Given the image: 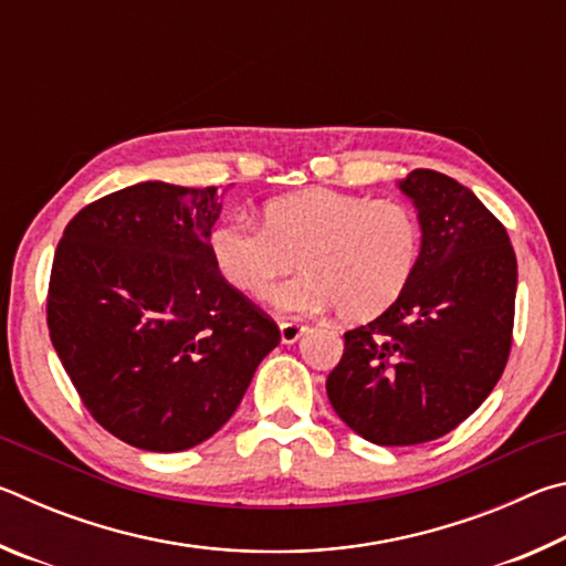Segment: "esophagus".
<instances>
[{"instance_id":"34e87169","label":"esophagus","mask_w":566,"mask_h":566,"mask_svg":"<svg viewBox=\"0 0 566 566\" xmlns=\"http://www.w3.org/2000/svg\"><path fill=\"white\" fill-rule=\"evenodd\" d=\"M306 332V327L302 322H282L280 324V334H282V342L284 344H294L296 339L302 337V334Z\"/></svg>"}]
</instances>
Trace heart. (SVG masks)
<instances>
[{"label": "heart", "mask_w": 566, "mask_h": 566, "mask_svg": "<svg viewBox=\"0 0 566 566\" xmlns=\"http://www.w3.org/2000/svg\"><path fill=\"white\" fill-rule=\"evenodd\" d=\"M219 274L237 292L264 300L300 262L274 302L286 312L337 306L347 322L385 314L411 282L421 256V224L399 199L304 189L272 199L262 227L227 217L209 234Z\"/></svg>", "instance_id": "obj_1"}]
</instances>
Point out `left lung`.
I'll use <instances>...</instances> for the list:
<instances>
[{"label":"left lung","mask_w":566,"mask_h":566,"mask_svg":"<svg viewBox=\"0 0 566 566\" xmlns=\"http://www.w3.org/2000/svg\"><path fill=\"white\" fill-rule=\"evenodd\" d=\"M399 187L419 209L417 272L385 314L344 332L327 377L339 419L381 447L462 424L500 381L514 329L516 256L500 219L442 171L415 169Z\"/></svg>","instance_id":"1"}]
</instances>
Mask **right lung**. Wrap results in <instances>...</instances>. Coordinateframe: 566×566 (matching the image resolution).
Listing matches in <instances>:
<instances>
[{
	"label": "right lung",
	"mask_w": 566,
	"mask_h": 566,
	"mask_svg": "<svg viewBox=\"0 0 566 566\" xmlns=\"http://www.w3.org/2000/svg\"><path fill=\"white\" fill-rule=\"evenodd\" d=\"M217 187L142 181L76 212L56 244L46 327L97 424L147 452H181L234 415L280 344L270 314L209 252Z\"/></svg>",
	"instance_id": "right-lung-1"
}]
</instances>
